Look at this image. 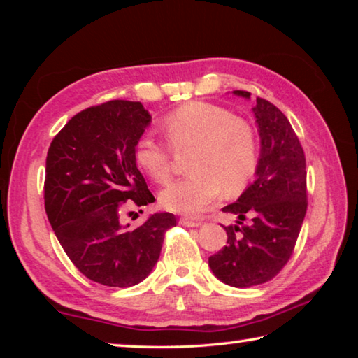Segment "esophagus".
I'll return each mask as SVG.
<instances>
[{"instance_id": "1", "label": "esophagus", "mask_w": 358, "mask_h": 358, "mask_svg": "<svg viewBox=\"0 0 358 358\" xmlns=\"http://www.w3.org/2000/svg\"><path fill=\"white\" fill-rule=\"evenodd\" d=\"M180 224H181V226H185V227H199V226H201V222L189 220V217H181Z\"/></svg>"}]
</instances>
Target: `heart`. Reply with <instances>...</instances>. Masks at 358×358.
I'll return each mask as SVG.
<instances>
[{
  "label": "heart",
  "instance_id": "1",
  "mask_svg": "<svg viewBox=\"0 0 358 358\" xmlns=\"http://www.w3.org/2000/svg\"><path fill=\"white\" fill-rule=\"evenodd\" d=\"M162 132L173 151L191 150V175L161 192V205L181 215H199L221 197L237 194L250 183L259 162L256 129L226 107L211 102H187L162 118ZM143 136L136 143V161L157 183L172 175V151Z\"/></svg>",
  "mask_w": 358,
  "mask_h": 358
}]
</instances>
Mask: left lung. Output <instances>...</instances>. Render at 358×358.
I'll return each instance as SVG.
<instances>
[{"label":"left lung","mask_w":358,"mask_h":358,"mask_svg":"<svg viewBox=\"0 0 358 358\" xmlns=\"http://www.w3.org/2000/svg\"><path fill=\"white\" fill-rule=\"evenodd\" d=\"M234 94L251 96L243 90ZM252 112L260 137L256 178L237 202L222 208L238 221L224 227L227 245L208 259L217 280L232 287L257 286L280 273L292 256L308 207L305 153L286 115L262 98Z\"/></svg>","instance_id":"obj_1"}]
</instances>
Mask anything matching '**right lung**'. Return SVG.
Wrapping results in <instances>:
<instances>
[{"label":"right lung","instance_id":"obj_1","mask_svg":"<svg viewBox=\"0 0 358 358\" xmlns=\"http://www.w3.org/2000/svg\"><path fill=\"white\" fill-rule=\"evenodd\" d=\"M150 123L141 102L108 101L74 115L47 153L44 202L53 232L78 271L108 287L143 281L177 224L172 213L151 215L136 229L120 221L123 208L155 202L136 164V143Z\"/></svg>","mask_w":358,"mask_h":358}]
</instances>
